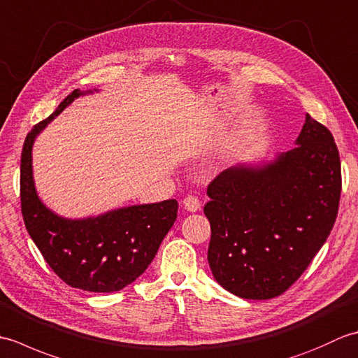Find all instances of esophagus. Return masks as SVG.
<instances>
[{
    "label": "esophagus",
    "instance_id": "esophagus-1",
    "mask_svg": "<svg viewBox=\"0 0 358 358\" xmlns=\"http://www.w3.org/2000/svg\"><path fill=\"white\" fill-rule=\"evenodd\" d=\"M183 206L189 212H196V210H200V208H201V201H200V199H196L195 195H187V196H185V200H183Z\"/></svg>",
    "mask_w": 358,
    "mask_h": 358
}]
</instances>
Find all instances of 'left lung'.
Here are the masks:
<instances>
[{
	"label": "left lung",
	"mask_w": 358,
	"mask_h": 358,
	"mask_svg": "<svg viewBox=\"0 0 358 358\" xmlns=\"http://www.w3.org/2000/svg\"><path fill=\"white\" fill-rule=\"evenodd\" d=\"M295 144L272 162L229 167L208 186V262L218 283L241 299L287 291L336 223L341 164L332 134L306 113Z\"/></svg>",
	"instance_id": "8db88e82"
}]
</instances>
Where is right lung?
Instances as JSON below:
<instances>
[{
    "instance_id": "1",
    "label": "right lung",
    "mask_w": 358,
    "mask_h": 358,
    "mask_svg": "<svg viewBox=\"0 0 358 358\" xmlns=\"http://www.w3.org/2000/svg\"><path fill=\"white\" fill-rule=\"evenodd\" d=\"M85 94L75 89L50 117L27 134L21 152V212L30 238L66 285L89 292H115L148 269L177 220L178 203L135 204L80 220L63 218L44 206L34 183V141L75 98Z\"/></svg>"
}]
</instances>
